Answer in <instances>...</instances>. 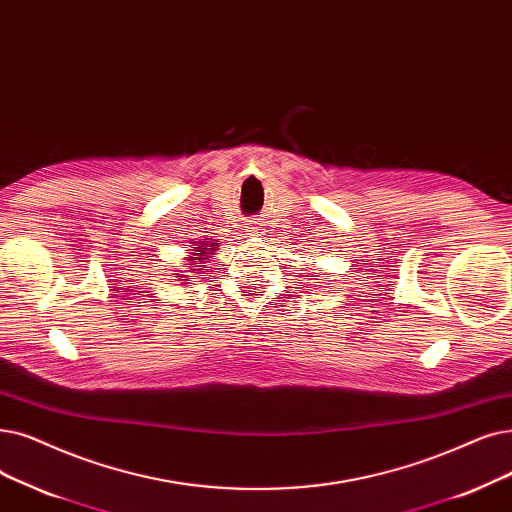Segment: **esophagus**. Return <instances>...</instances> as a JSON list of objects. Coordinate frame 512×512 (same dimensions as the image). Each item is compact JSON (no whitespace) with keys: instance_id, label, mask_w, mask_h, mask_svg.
<instances>
[{"instance_id":"obj_1","label":"esophagus","mask_w":512,"mask_h":512,"mask_svg":"<svg viewBox=\"0 0 512 512\" xmlns=\"http://www.w3.org/2000/svg\"><path fill=\"white\" fill-rule=\"evenodd\" d=\"M253 230H255V228H251V230H249V232H253Z\"/></svg>"}]
</instances>
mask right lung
<instances>
[{"label": "right lung", "instance_id": "1", "mask_svg": "<svg viewBox=\"0 0 512 512\" xmlns=\"http://www.w3.org/2000/svg\"><path fill=\"white\" fill-rule=\"evenodd\" d=\"M211 247H213V251H215V244H211ZM194 249L198 251L196 255H201V259H205V251H203L201 247H194ZM192 259H194V257H192ZM192 259H190V261H192ZM188 265H192V268H203V265H194V263H188Z\"/></svg>", "mask_w": 512, "mask_h": 512}]
</instances>
